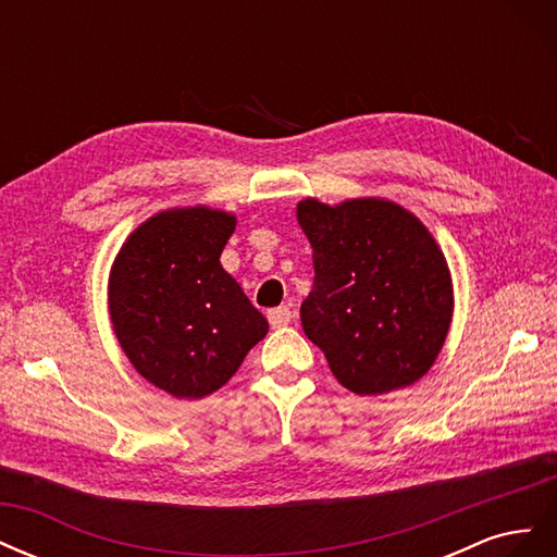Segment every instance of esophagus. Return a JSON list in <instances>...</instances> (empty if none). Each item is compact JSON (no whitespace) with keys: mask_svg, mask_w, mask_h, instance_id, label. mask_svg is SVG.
Masks as SVG:
<instances>
[{"mask_svg":"<svg viewBox=\"0 0 557 557\" xmlns=\"http://www.w3.org/2000/svg\"><path fill=\"white\" fill-rule=\"evenodd\" d=\"M267 318L269 323H272V327H285L293 320V311L288 307H276L267 311Z\"/></svg>","mask_w":557,"mask_h":557,"instance_id":"34e87169","label":"esophagus"}]
</instances>
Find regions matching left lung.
I'll list each match as a JSON object with an SVG mask.
<instances>
[{"instance_id":"8db88e82","label":"left lung","mask_w":557,"mask_h":557,"mask_svg":"<svg viewBox=\"0 0 557 557\" xmlns=\"http://www.w3.org/2000/svg\"><path fill=\"white\" fill-rule=\"evenodd\" d=\"M297 221L313 250L301 327L356 395L411 385L446 342L453 288L444 252L413 213L387 199L339 207L305 199Z\"/></svg>"}]
</instances>
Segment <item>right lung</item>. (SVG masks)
<instances>
[{
    "label": "right lung",
    "instance_id": "obj_1",
    "mask_svg": "<svg viewBox=\"0 0 557 557\" xmlns=\"http://www.w3.org/2000/svg\"><path fill=\"white\" fill-rule=\"evenodd\" d=\"M234 225L207 207L162 211L129 234L111 269L117 342L146 381L178 399L223 387L269 330L221 264Z\"/></svg>",
    "mask_w": 557,
    "mask_h": 557
}]
</instances>
